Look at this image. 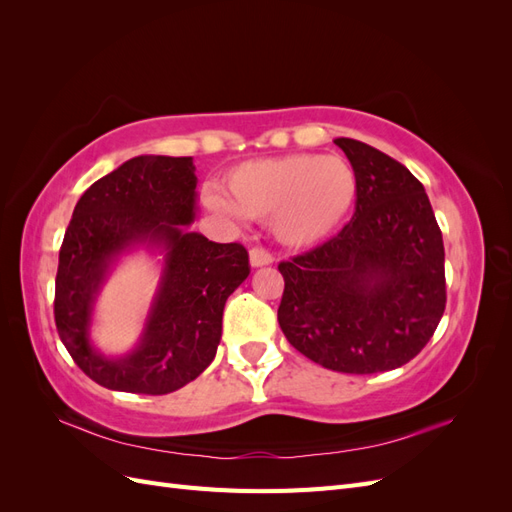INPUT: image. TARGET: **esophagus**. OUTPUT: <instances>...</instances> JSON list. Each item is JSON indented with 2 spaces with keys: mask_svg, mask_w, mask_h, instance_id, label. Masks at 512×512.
<instances>
[{
  "mask_svg": "<svg viewBox=\"0 0 512 512\" xmlns=\"http://www.w3.org/2000/svg\"><path fill=\"white\" fill-rule=\"evenodd\" d=\"M273 262V254L265 247H252L250 250V265L252 267H267Z\"/></svg>",
  "mask_w": 512,
  "mask_h": 512,
  "instance_id": "obj_1",
  "label": "esophagus"
}]
</instances>
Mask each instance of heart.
I'll list each match as a JSON object with an SVG mask.
<instances>
[{"mask_svg": "<svg viewBox=\"0 0 512 512\" xmlns=\"http://www.w3.org/2000/svg\"><path fill=\"white\" fill-rule=\"evenodd\" d=\"M226 192L233 205L211 196L215 211L271 220L277 239L301 247L322 241L344 222L356 198V175L339 156L290 153L235 166Z\"/></svg>", "mask_w": 512, "mask_h": 512, "instance_id": "1", "label": "heart"}]
</instances>
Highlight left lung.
Wrapping results in <instances>:
<instances>
[{"instance_id": "obj_1", "label": "left lung", "mask_w": 512, "mask_h": 512, "mask_svg": "<svg viewBox=\"0 0 512 512\" xmlns=\"http://www.w3.org/2000/svg\"><path fill=\"white\" fill-rule=\"evenodd\" d=\"M356 175L352 220L280 262L288 342L342 374H378L421 352L446 307L444 243L423 183L386 153L335 138Z\"/></svg>"}]
</instances>
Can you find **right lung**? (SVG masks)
<instances>
[{"instance_id":"obj_1","label":"right lung","mask_w":512,"mask_h":512,"mask_svg":"<svg viewBox=\"0 0 512 512\" xmlns=\"http://www.w3.org/2000/svg\"><path fill=\"white\" fill-rule=\"evenodd\" d=\"M192 158L138 156L85 190L59 250L55 324L85 374L111 391L166 395L198 378L222 337L226 299L250 275L241 243L188 232L196 215ZM136 244L162 246L165 271L139 346L108 360L90 346L93 303L112 262Z\"/></svg>"}]
</instances>
